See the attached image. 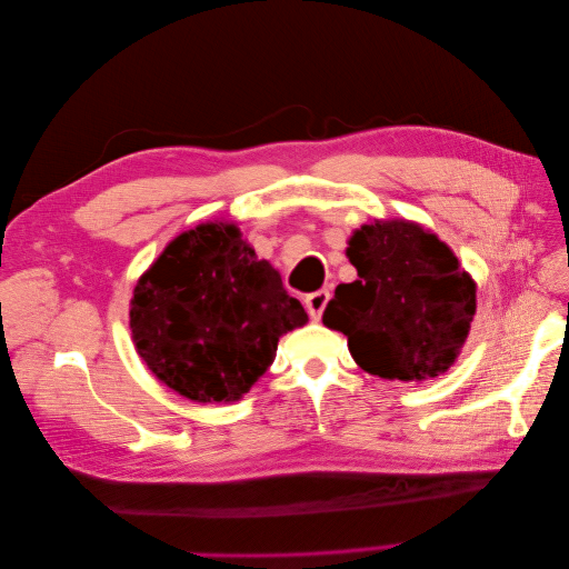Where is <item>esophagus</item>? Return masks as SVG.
Here are the masks:
<instances>
[{
  "mask_svg": "<svg viewBox=\"0 0 569 569\" xmlns=\"http://www.w3.org/2000/svg\"><path fill=\"white\" fill-rule=\"evenodd\" d=\"M303 301H306L308 316H311L313 320H320L327 301H330V289H318V291H313V295H308Z\"/></svg>",
  "mask_w": 569,
  "mask_h": 569,
  "instance_id": "34e87169",
  "label": "esophagus"
}]
</instances>
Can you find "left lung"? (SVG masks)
<instances>
[{"label":"left lung","mask_w":569,"mask_h":569,"mask_svg":"<svg viewBox=\"0 0 569 569\" xmlns=\"http://www.w3.org/2000/svg\"><path fill=\"white\" fill-rule=\"evenodd\" d=\"M358 280L339 284L322 322L349 337L356 363L385 380L420 382L449 370L477 311V287L437 234L375 220L347 249Z\"/></svg>","instance_id":"left-lung-1"}]
</instances>
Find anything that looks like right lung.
<instances>
[{
  "label": "right lung",
  "mask_w": 569,
  "mask_h": 569,
  "mask_svg": "<svg viewBox=\"0 0 569 569\" xmlns=\"http://www.w3.org/2000/svg\"><path fill=\"white\" fill-rule=\"evenodd\" d=\"M308 322L280 272L232 222L178 234L130 301L137 353L189 401H237L274 360L278 341Z\"/></svg>",
  "instance_id": "add662e5"
}]
</instances>
